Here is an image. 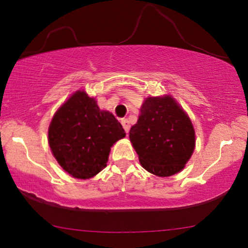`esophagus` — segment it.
Masks as SVG:
<instances>
[{"mask_svg": "<svg viewBox=\"0 0 248 248\" xmlns=\"http://www.w3.org/2000/svg\"><path fill=\"white\" fill-rule=\"evenodd\" d=\"M121 124H123L125 134H128L129 129H130V125H129V121L127 119H121Z\"/></svg>", "mask_w": 248, "mask_h": 248, "instance_id": "34e87169", "label": "esophagus"}]
</instances>
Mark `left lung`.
<instances>
[{
    "label": "left lung",
    "mask_w": 248,
    "mask_h": 248,
    "mask_svg": "<svg viewBox=\"0 0 248 248\" xmlns=\"http://www.w3.org/2000/svg\"><path fill=\"white\" fill-rule=\"evenodd\" d=\"M129 138L143 168L160 177L185 167L195 148L191 121L170 95L147 98Z\"/></svg>",
    "instance_id": "left-lung-1"
}]
</instances>
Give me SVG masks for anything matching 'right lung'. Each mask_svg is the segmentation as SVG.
Returning <instances> with one entry per match:
<instances>
[{
    "label": "right lung",
    "mask_w": 248,
    "mask_h": 248,
    "mask_svg": "<svg viewBox=\"0 0 248 248\" xmlns=\"http://www.w3.org/2000/svg\"><path fill=\"white\" fill-rule=\"evenodd\" d=\"M124 136L112 113L101 111L93 98L77 91L55 112L49 127V145L69 175L88 179L106 167L110 148Z\"/></svg>",
    "instance_id": "right-lung-1"
}]
</instances>
